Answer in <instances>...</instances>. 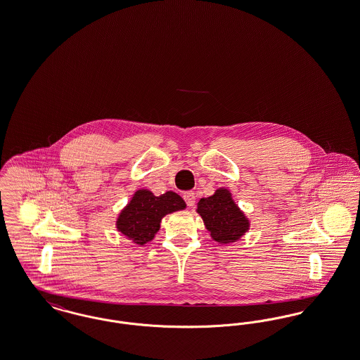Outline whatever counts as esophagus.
Segmentation results:
<instances>
[{
    "mask_svg": "<svg viewBox=\"0 0 360 360\" xmlns=\"http://www.w3.org/2000/svg\"><path fill=\"white\" fill-rule=\"evenodd\" d=\"M184 200L186 201V204H188V207H191V206L195 204V193H193V191H186V193L184 194Z\"/></svg>",
    "mask_w": 360,
    "mask_h": 360,
    "instance_id": "esophagus-1",
    "label": "esophagus"
}]
</instances>
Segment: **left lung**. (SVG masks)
<instances>
[{"mask_svg":"<svg viewBox=\"0 0 360 360\" xmlns=\"http://www.w3.org/2000/svg\"><path fill=\"white\" fill-rule=\"evenodd\" d=\"M197 213L204 220L210 238L220 244L239 241L250 229L248 217L233 201L228 188H217L213 195L201 198Z\"/></svg>","mask_w":360,"mask_h":360,"instance_id":"obj_1","label":"left lung"}]
</instances>
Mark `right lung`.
I'll return each mask as SVG.
<instances>
[{"instance_id":"obj_1","label":"right lung","mask_w":360,"mask_h":360,"mask_svg":"<svg viewBox=\"0 0 360 360\" xmlns=\"http://www.w3.org/2000/svg\"><path fill=\"white\" fill-rule=\"evenodd\" d=\"M184 209V198L174 191L156 197L148 188H139L119 213L116 228L127 239L143 245L154 239L166 214Z\"/></svg>"}]
</instances>
